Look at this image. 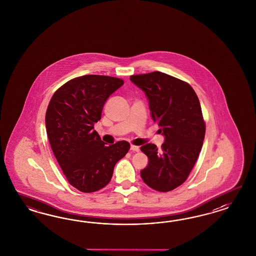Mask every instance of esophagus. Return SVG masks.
Here are the masks:
<instances>
[{
    "label": "esophagus",
    "instance_id": "1",
    "mask_svg": "<svg viewBox=\"0 0 256 256\" xmlns=\"http://www.w3.org/2000/svg\"><path fill=\"white\" fill-rule=\"evenodd\" d=\"M130 150L133 151V152H139L140 148L139 146H133V144H132V146H130Z\"/></svg>",
    "mask_w": 256,
    "mask_h": 256
}]
</instances>
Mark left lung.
Listing matches in <instances>:
<instances>
[{
    "label": "left lung",
    "mask_w": 256,
    "mask_h": 256,
    "mask_svg": "<svg viewBox=\"0 0 256 256\" xmlns=\"http://www.w3.org/2000/svg\"><path fill=\"white\" fill-rule=\"evenodd\" d=\"M130 78L146 94L152 119L165 137L160 150L154 144L140 146L148 158L140 176L153 190L170 192L186 181L201 152L206 124L200 101L188 82L160 71Z\"/></svg>",
    "instance_id": "obj_1"
}]
</instances>
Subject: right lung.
Instances as JSON below:
<instances>
[{
	"label": "right lung",
	"mask_w": 256,
	"mask_h": 256,
	"mask_svg": "<svg viewBox=\"0 0 256 256\" xmlns=\"http://www.w3.org/2000/svg\"><path fill=\"white\" fill-rule=\"evenodd\" d=\"M123 84V80L108 76L75 78L48 103L45 122L50 148L68 183L80 192L107 186L117 162L130 150L126 140L107 146L94 130L108 96Z\"/></svg>",
	"instance_id": "add662e5"
}]
</instances>
